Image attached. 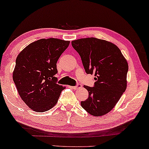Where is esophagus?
<instances>
[{
  "label": "esophagus",
  "instance_id": "esophagus-1",
  "mask_svg": "<svg viewBox=\"0 0 149 149\" xmlns=\"http://www.w3.org/2000/svg\"><path fill=\"white\" fill-rule=\"evenodd\" d=\"M72 87L74 89V90H77V89H78L80 88V87H81V85H77V86H72Z\"/></svg>",
  "mask_w": 149,
  "mask_h": 149
}]
</instances>
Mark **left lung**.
Masks as SVG:
<instances>
[{"label": "left lung", "mask_w": 149, "mask_h": 149, "mask_svg": "<svg viewBox=\"0 0 149 149\" xmlns=\"http://www.w3.org/2000/svg\"><path fill=\"white\" fill-rule=\"evenodd\" d=\"M85 72L95 74L93 87L85 85L89 96L81 105L95 117L112 111L127 87L128 64L119 48L107 40L90 37L72 41Z\"/></svg>", "instance_id": "1"}]
</instances>
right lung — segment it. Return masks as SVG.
<instances>
[{
	"label": "right lung",
	"instance_id": "obj_1",
	"mask_svg": "<svg viewBox=\"0 0 149 149\" xmlns=\"http://www.w3.org/2000/svg\"><path fill=\"white\" fill-rule=\"evenodd\" d=\"M70 41L42 38L26 47L18 54L13 79L18 93L32 111L42 113L58 102L62 87L56 83L57 62Z\"/></svg>",
	"mask_w": 149,
	"mask_h": 149
}]
</instances>
